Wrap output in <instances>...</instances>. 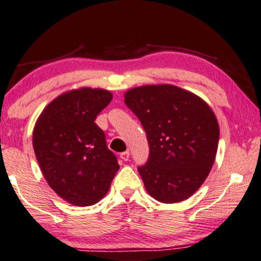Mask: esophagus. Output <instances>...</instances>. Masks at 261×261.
<instances>
[{"instance_id": "obj_1", "label": "esophagus", "mask_w": 261, "mask_h": 261, "mask_svg": "<svg viewBox=\"0 0 261 261\" xmlns=\"http://www.w3.org/2000/svg\"><path fill=\"white\" fill-rule=\"evenodd\" d=\"M120 157H121V160H122V161L127 162L128 160H129V151H124V152H122V153L120 154Z\"/></svg>"}]
</instances>
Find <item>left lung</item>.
<instances>
[{
  "label": "left lung",
  "instance_id": "left-lung-1",
  "mask_svg": "<svg viewBox=\"0 0 261 261\" xmlns=\"http://www.w3.org/2000/svg\"><path fill=\"white\" fill-rule=\"evenodd\" d=\"M124 103L146 133L150 155L139 167L155 200L184 201L200 188L215 162L219 126L208 104L181 87L162 84L128 90Z\"/></svg>",
  "mask_w": 261,
  "mask_h": 261
}]
</instances>
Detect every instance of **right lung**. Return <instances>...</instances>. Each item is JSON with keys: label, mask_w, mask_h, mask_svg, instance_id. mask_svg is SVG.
<instances>
[{"label": "right lung", "mask_w": 261, "mask_h": 261, "mask_svg": "<svg viewBox=\"0 0 261 261\" xmlns=\"http://www.w3.org/2000/svg\"><path fill=\"white\" fill-rule=\"evenodd\" d=\"M113 99L103 89L81 87L50 101L33 128V150L44 178L59 197L75 206L104 198L120 165L94 123Z\"/></svg>", "instance_id": "obj_1"}]
</instances>
